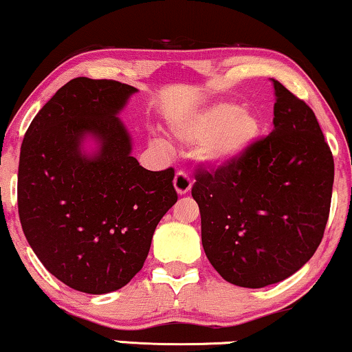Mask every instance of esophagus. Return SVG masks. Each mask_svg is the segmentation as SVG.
I'll list each match as a JSON object with an SVG mask.
<instances>
[{"label":"esophagus","instance_id":"1","mask_svg":"<svg viewBox=\"0 0 352 352\" xmlns=\"http://www.w3.org/2000/svg\"><path fill=\"white\" fill-rule=\"evenodd\" d=\"M173 184H175V189H176L177 194L182 195V194H186V192L190 190L192 181L184 171H177L176 176H175V181H173Z\"/></svg>","mask_w":352,"mask_h":352}]
</instances>
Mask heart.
Wrapping results in <instances>:
<instances>
[{
  "label": "heart",
  "mask_w": 352,
  "mask_h": 352,
  "mask_svg": "<svg viewBox=\"0 0 352 352\" xmlns=\"http://www.w3.org/2000/svg\"><path fill=\"white\" fill-rule=\"evenodd\" d=\"M263 120L253 110L219 102L190 118L173 123V134L184 144L199 146L197 158L211 168L237 163L258 141Z\"/></svg>",
  "instance_id": "heart-1"
}]
</instances>
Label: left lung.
Segmentation results:
<instances>
[{
	"instance_id": "8db88e82",
	"label": "left lung",
	"mask_w": 352,
	"mask_h": 352,
	"mask_svg": "<svg viewBox=\"0 0 352 352\" xmlns=\"http://www.w3.org/2000/svg\"><path fill=\"white\" fill-rule=\"evenodd\" d=\"M274 129L234 165L199 168L192 197L201 243L219 276L261 288L285 280L324 237L333 187V155L314 112L271 78Z\"/></svg>"
}]
</instances>
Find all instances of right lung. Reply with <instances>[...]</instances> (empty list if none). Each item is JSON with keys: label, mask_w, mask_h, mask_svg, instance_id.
Here are the masks:
<instances>
[{"label": "right lung", "mask_w": 352, "mask_h": 352, "mask_svg": "<svg viewBox=\"0 0 352 352\" xmlns=\"http://www.w3.org/2000/svg\"><path fill=\"white\" fill-rule=\"evenodd\" d=\"M134 86L86 76L62 86L28 126L17 176L19 218L38 259L74 290L102 295L141 271L157 224L177 201L175 170L131 157L117 113ZM86 133L100 151L80 152Z\"/></svg>", "instance_id": "1"}]
</instances>
